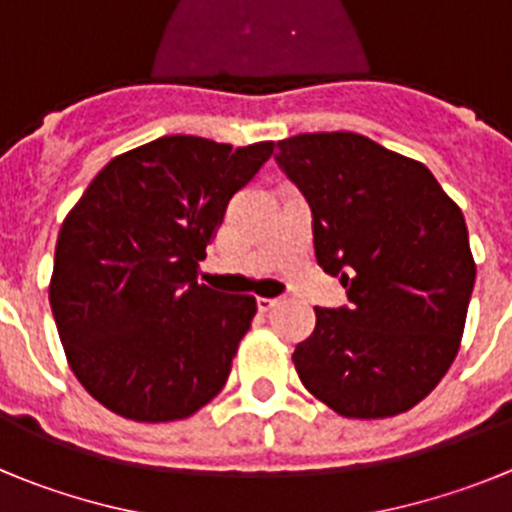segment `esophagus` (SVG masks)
Instances as JSON below:
<instances>
[{
	"label": "esophagus",
	"instance_id": "1",
	"mask_svg": "<svg viewBox=\"0 0 512 512\" xmlns=\"http://www.w3.org/2000/svg\"><path fill=\"white\" fill-rule=\"evenodd\" d=\"M256 305H259L261 312H269V310H274L277 305H282V297H259V300H256Z\"/></svg>",
	"mask_w": 512,
	"mask_h": 512
}]
</instances>
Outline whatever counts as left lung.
<instances>
[{
  "mask_svg": "<svg viewBox=\"0 0 512 512\" xmlns=\"http://www.w3.org/2000/svg\"><path fill=\"white\" fill-rule=\"evenodd\" d=\"M279 169L312 210L315 259L348 305L315 307L292 361L343 418H390L418 405L459 351L474 266L459 205L420 161L359 133L279 140Z\"/></svg>",
  "mask_w": 512,
  "mask_h": 512,
  "instance_id": "left-lung-1",
  "label": "left lung"
}]
</instances>
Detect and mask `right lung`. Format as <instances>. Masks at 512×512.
<instances>
[{
  "mask_svg": "<svg viewBox=\"0 0 512 512\" xmlns=\"http://www.w3.org/2000/svg\"><path fill=\"white\" fill-rule=\"evenodd\" d=\"M274 143L164 135L104 166L58 233L48 297L84 390L138 423L194 415L228 382L256 300L197 282L230 197Z\"/></svg>",
  "mask_w": 512,
  "mask_h": 512,
  "instance_id": "right-lung-1",
  "label": "right lung"
}]
</instances>
